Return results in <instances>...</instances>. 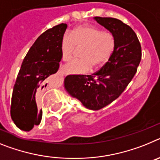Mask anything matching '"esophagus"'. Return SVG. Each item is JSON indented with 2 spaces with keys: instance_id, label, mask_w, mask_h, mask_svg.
Instances as JSON below:
<instances>
[{
  "instance_id": "obj_1",
  "label": "esophagus",
  "mask_w": 160,
  "mask_h": 160,
  "mask_svg": "<svg viewBox=\"0 0 160 160\" xmlns=\"http://www.w3.org/2000/svg\"><path fill=\"white\" fill-rule=\"evenodd\" d=\"M59 72H61V73H64V72L63 71V69H59Z\"/></svg>"
}]
</instances>
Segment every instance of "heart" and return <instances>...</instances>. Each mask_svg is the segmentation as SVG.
<instances>
[{"instance_id":"b5f03b06","label":"heart","mask_w":160,"mask_h":160,"mask_svg":"<svg viewBox=\"0 0 160 160\" xmlns=\"http://www.w3.org/2000/svg\"><path fill=\"white\" fill-rule=\"evenodd\" d=\"M115 45V37L111 32L92 26H77L61 39V56L63 60L68 61L72 58L76 47H82L79 55L80 59L69 61L63 68L68 74H82L90 68H99L110 59Z\"/></svg>"}]
</instances>
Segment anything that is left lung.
Returning a JSON list of instances; mask_svg holds the SVG:
<instances>
[{
  "mask_svg": "<svg viewBox=\"0 0 160 160\" xmlns=\"http://www.w3.org/2000/svg\"><path fill=\"white\" fill-rule=\"evenodd\" d=\"M94 19L114 35V51L93 74L66 76L64 87L87 109L99 110L116 100L130 84L141 61L142 48L135 32L122 21L101 17Z\"/></svg>",
  "mask_w": 160,
  "mask_h": 160,
  "instance_id": "1",
  "label": "left lung"
}]
</instances>
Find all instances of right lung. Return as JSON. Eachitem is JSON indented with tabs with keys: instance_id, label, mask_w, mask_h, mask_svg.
<instances>
[{
	"instance_id": "add662e5",
	"label": "right lung",
	"mask_w": 160,
	"mask_h": 160,
	"mask_svg": "<svg viewBox=\"0 0 160 160\" xmlns=\"http://www.w3.org/2000/svg\"><path fill=\"white\" fill-rule=\"evenodd\" d=\"M67 24L48 29L38 37L23 59L11 99L10 114L20 130L30 131L40 124L42 110L38 108L41 92L49 85L50 76L59 70L61 39Z\"/></svg>"
}]
</instances>
